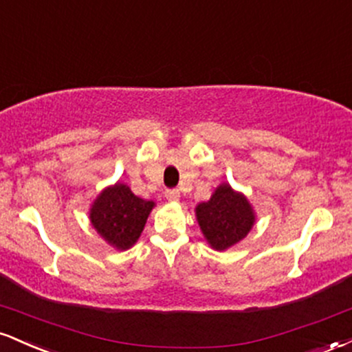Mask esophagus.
Returning a JSON list of instances; mask_svg holds the SVG:
<instances>
[{
  "label": "esophagus",
  "mask_w": 352,
  "mask_h": 352,
  "mask_svg": "<svg viewBox=\"0 0 352 352\" xmlns=\"http://www.w3.org/2000/svg\"><path fill=\"white\" fill-rule=\"evenodd\" d=\"M165 199L170 200V201H179L180 199V192L177 188H170V190H165Z\"/></svg>",
  "instance_id": "34e87169"
}]
</instances>
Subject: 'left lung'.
<instances>
[{
	"label": "left lung",
	"mask_w": 352,
	"mask_h": 352,
	"mask_svg": "<svg viewBox=\"0 0 352 352\" xmlns=\"http://www.w3.org/2000/svg\"><path fill=\"white\" fill-rule=\"evenodd\" d=\"M205 240L217 252H223L248 235L254 225V212L243 193L228 184L218 185L208 201L195 208Z\"/></svg>",
	"instance_id": "8db88e82"
}]
</instances>
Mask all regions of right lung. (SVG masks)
I'll return each mask as SVG.
<instances>
[{
  "instance_id": "right-lung-1",
  "label": "right lung",
  "mask_w": 352,
  "mask_h": 352,
  "mask_svg": "<svg viewBox=\"0 0 352 352\" xmlns=\"http://www.w3.org/2000/svg\"><path fill=\"white\" fill-rule=\"evenodd\" d=\"M153 207L155 204L152 200L140 199L127 185L117 182L99 193L89 218L109 245L117 250H129L139 240Z\"/></svg>"
}]
</instances>
